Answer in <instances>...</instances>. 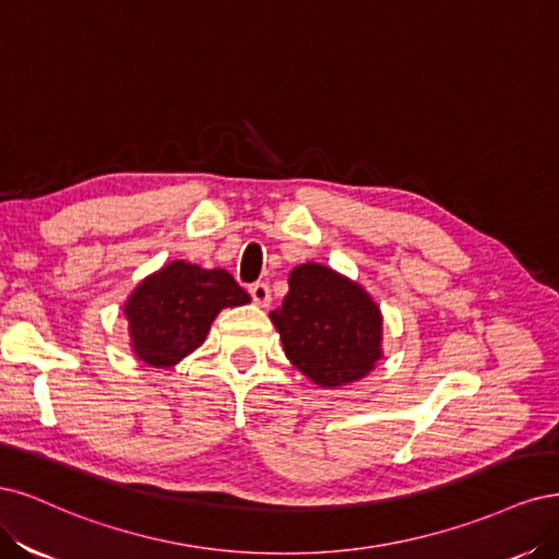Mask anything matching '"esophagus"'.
Here are the masks:
<instances>
[{
  "label": "esophagus",
  "mask_w": 559,
  "mask_h": 559,
  "mask_svg": "<svg viewBox=\"0 0 559 559\" xmlns=\"http://www.w3.org/2000/svg\"><path fill=\"white\" fill-rule=\"evenodd\" d=\"M248 293L258 306H269V301H272V290H269L266 283H253L248 287Z\"/></svg>",
  "instance_id": "esophagus-1"
}]
</instances>
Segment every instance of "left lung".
<instances>
[{
    "mask_svg": "<svg viewBox=\"0 0 559 559\" xmlns=\"http://www.w3.org/2000/svg\"><path fill=\"white\" fill-rule=\"evenodd\" d=\"M287 285L269 313L287 359L320 388L365 378L383 355V316L365 287L316 262L295 266Z\"/></svg>",
    "mask_w": 559,
    "mask_h": 559,
    "instance_id": "obj_1",
    "label": "left lung"
}]
</instances>
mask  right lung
<instances>
[{
	"instance_id": "1",
	"label": "right lung",
	"mask_w": 559,
	"mask_h": 559,
	"mask_svg": "<svg viewBox=\"0 0 559 559\" xmlns=\"http://www.w3.org/2000/svg\"><path fill=\"white\" fill-rule=\"evenodd\" d=\"M248 301L250 295L225 269L169 262L124 301L132 350L151 367H174L204 344L215 316Z\"/></svg>"
}]
</instances>
